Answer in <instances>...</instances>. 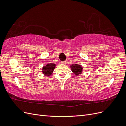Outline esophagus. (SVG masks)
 I'll return each mask as SVG.
<instances>
[{
  "instance_id": "obj_1",
  "label": "esophagus",
  "mask_w": 126,
  "mask_h": 126,
  "mask_svg": "<svg viewBox=\"0 0 126 126\" xmlns=\"http://www.w3.org/2000/svg\"><path fill=\"white\" fill-rule=\"evenodd\" d=\"M61 63L63 64H65L66 63V61H64V62H61Z\"/></svg>"
}]
</instances>
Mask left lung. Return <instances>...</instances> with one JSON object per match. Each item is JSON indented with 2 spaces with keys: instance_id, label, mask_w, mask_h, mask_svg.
<instances>
[{
  "instance_id": "8db88e82",
  "label": "left lung",
  "mask_w": 126,
  "mask_h": 126,
  "mask_svg": "<svg viewBox=\"0 0 126 126\" xmlns=\"http://www.w3.org/2000/svg\"><path fill=\"white\" fill-rule=\"evenodd\" d=\"M70 68L72 72H74L76 76L81 75L83 69L81 64H72L70 66Z\"/></svg>"
}]
</instances>
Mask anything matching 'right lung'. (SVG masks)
Segmentation results:
<instances>
[{
  "instance_id": "add662e5",
  "label": "right lung",
  "mask_w": 126,
  "mask_h": 126,
  "mask_svg": "<svg viewBox=\"0 0 126 126\" xmlns=\"http://www.w3.org/2000/svg\"><path fill=\"white\" fill-rule=\"evenodd\" d=\"M56 66V64L54 63H48L46 66H45L43 67L42 72L45 76H47V77H49L51 75H52Z\"/></svg>"
}]
</instances>
